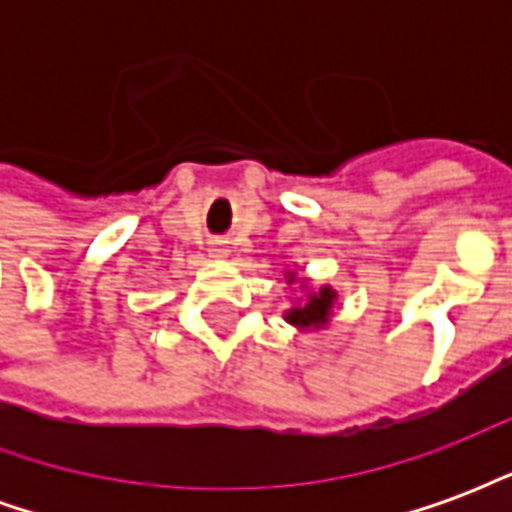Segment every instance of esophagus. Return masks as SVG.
<instances>
[{"mask_svg": "<svg viewBox=\"0 0 512 512\" xmlns=\"http://www.w3.org/2000/svg\"><path fill=\"white\" fill-rule=\"evenodd\" d=\"M208 252H211V257H216V260H227V257H230V246H227V241H213Z\"/></svg>", "mask_w": 512, "mask_h": 512, "instance_id": "34e87169", "label": "esophagus"}]
</instances>
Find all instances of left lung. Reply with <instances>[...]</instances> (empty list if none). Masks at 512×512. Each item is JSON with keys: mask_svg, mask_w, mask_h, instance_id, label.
<instances>
[{"mask_svg": "<svg viewBox=\"0 0 512 512\" xmlns=\"http://www.w3.org/2000/svg\"><path fill=\"white\" fill-rule=\"evenodd\" d=\"M285 282L288 285H296L301 290V296L290 301L293 307L282 312V318L299 329V332H318V329H326L334 318V307H337V290L332 285H312L310 279L299 274V268H288L285 271Z\"/></svg>", "mask_w": 512, "mask_h": 512, "instance_id": "8db88e82", "label": "left lung"}]
</instances>
